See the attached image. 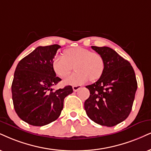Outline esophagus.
<instances>
[{"mask_svg":"<svg viewBox=\"0 0 151 151\" xmlns=\"http://www.w3.org/2000/svg\"><path fill=\"white\" fill-rule=\"evenodd\" d=\"M81 87H82L81 85H74V86H73V90L74 92H77V91L81 90Z\"/></svg>","mask_w":151,"mask_h":151,"instance_id":"34e87169","label":"esophagus"}]
</instances>
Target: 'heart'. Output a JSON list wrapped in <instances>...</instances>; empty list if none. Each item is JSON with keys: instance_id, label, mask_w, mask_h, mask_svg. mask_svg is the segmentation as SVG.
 <instances>
[{"instance_id": "obj_1", "label": "heart", "mask_w": 151, "mask_h": 151, "mask_svg": "<svg viewBox=\"0 0 151 151\" xmlns=\"http://www.w3.org/2000/svg\"><path fill=\"white\" fill-rule=\"evenodd\" d=\"M64 56H57L52 61L56 73L61 78L66 77L70 71H76L64 81L67 85H81L89 81H96L101 77L105 69L104 57L97 52L83 47L68 48Z\"/></svg>"}]
</instances>
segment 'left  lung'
<instances>
[{
    "mask_svg": "<svg viewBox=\"0 0 151 151\" xmlns=\"http://www.w3.org/2000/svg\"><path fill=\"white\" fill-rule=\"evenodd\" d=\"M105 61L103 75L87 85L90 95L85 101L87 116L100 125L113 127L129 116L137 90L130 63L109 47L92 46Z\"/></svg>",
    "mask_w": 151,
    "mask_h": 151,
    "instance_id": "left-lung-1",
    "label": "left lung"
}]
</instances>
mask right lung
<instances>
[{"mask_svg":"<svg viewBox=\"0 0 151 151\" xmlns=\"http://www.w3.org/2000/svg\"><path fill=\"white\" fill-rule=\"evenodd\" d=\"M59 45L39 46L18 63L12 83V101L17 114L33 126H44L59 118L70 85L54 90L61 78L56 76L53 59Z\"/></svg>","mask_w":151,"mask_h":151,"instance_id":"right-lung-1","label":"right lung"}]
</instances>
